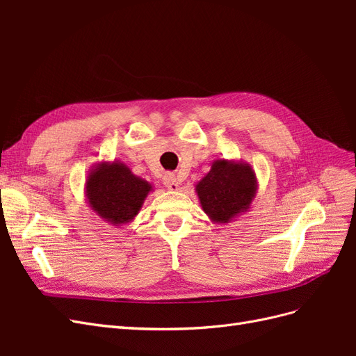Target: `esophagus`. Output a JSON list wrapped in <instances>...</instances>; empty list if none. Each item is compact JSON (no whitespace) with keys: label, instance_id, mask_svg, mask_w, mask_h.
I'll return each mask as SVG.
<instances>
[{"label":"esophagus","instance_id":"obj_1","mask_svg":"<svg viewBox=\"0 0 356 356\" xmlns=\"http://www.w3.org/2000/svg\"><path fill=\"white\" fill-rule=\"evenodd\" d=\"M163 184H165V187H166L168 190H170V191H178V190H179V182H178L177 177L172 175V174H168V175L163 178Z\"/></svg>","mask_w":356,"mask_h":356}]
</instances>
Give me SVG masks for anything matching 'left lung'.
Here are the masks:
<instances>
[{
	"mask_svg": "<svg viewBox=\"0 0 356 356\" xmlns=\"http://www.w3.org/2000/svg\"><path fill=\"white\" fill-rule=\"evenodd\" d=\"M258 181L252 166L242 160L217 159L197 184L203 212L213 224H227L250 211Z\"/></svg>",
	"mask_w": 356,
	"mask_h": 356,
	"instance_id": "obj_1",
	"label": "left lung"
}]
</instances>
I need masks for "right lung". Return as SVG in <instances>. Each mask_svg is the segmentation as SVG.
<instances>
[{
	"instance_id": "add662e5",
	"label": "right lung",
	"mask_w": 356,
	"mask_h": 356,
	"mask_svg": "<svg viewBox=\"0 0 356 356\" xmlns=\"http://www.w3.org/2000/svg\"><path fill=\"white\" fill-rule=\"evenodd\" d=\"M152 191L153 186L136 177L120 160L93 165L84 184L89 208L113 225L132 222Z\"/></svg>"
}]
</instances>
